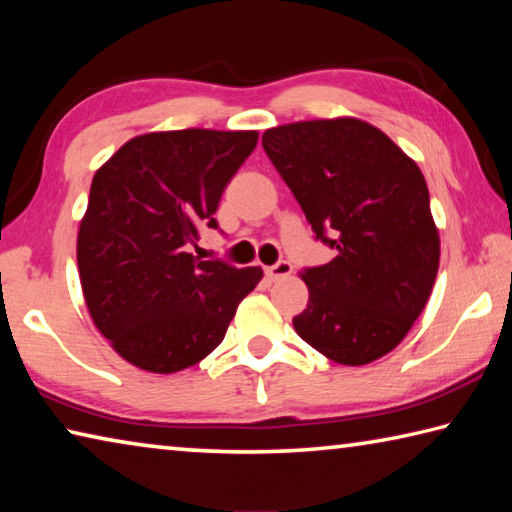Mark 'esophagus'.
Returning <instances> with one entry per match:
<instances>
[{
	"mask_svg": "<svg viewBox=\"0 0 512 512\" xmlns=\"http://www.w3.org/2000/svg\"><path fill=\"white\" fill-rule=\"evenodd\" d=\"M291 273H293V266H291V262H287V259H280V262H277V264L266 268V275L271 277L273 282L284 280V277H289Z\"/></svg>",
	"mask_w": 512,
	"mask_h": 512,
	"instance_id": "obj_1",
	"label": "esophagus"
}]
</instances>
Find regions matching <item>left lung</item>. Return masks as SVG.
I'll return each mask as SVG.
<instances>
[{"label":"left lung","instance_id":"left-lung-1","mask_svg":"<svg viewBox=\"0 0 512 512\" xmlns=\"http://www.w3.org/2000/svg\"><path fill=\"white\" fill-rule=\"evenodd\" d=\"M262 146L332 262L302 271V341L343 366L391 352L422 314L440 239L422 171L391 137L354 117L277 126Z\"/></svg>","mask_w":512,"mask_h":512}]
</instances>
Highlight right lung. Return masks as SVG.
Masks as SVG:
<instances>
[{
    "label": "right lung",
    "instance_id": "add662e5",
    "mask_svg": "<svg viewBox=\"0 0 512 512\" xmlns=\"http://www.w3.org/2000/svg\"><path fill=\"white\" fill-rule=\"evenodd\" d=\"M255 131L146 133L94 173L76 259L99 332L133 366L169 375L223 341L262 268L187 253L214 219Z\"/></svg>",
    "mask_w": 512,
    "mask_h": 512
}]
</instances>
